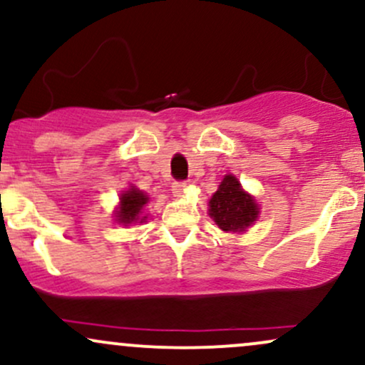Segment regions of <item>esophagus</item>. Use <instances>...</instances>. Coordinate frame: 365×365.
Listing matches in <instances>:
<instances>
[{
    "mask_svg": "<svg viewBox=\"0 0 365 365\" xmlns=\"http://www.w3.org/2000/svg\"><path fill=\"white\" fill-rule=\"evenodd\" d=\"M171 190H173L175 197H182L187 190V183L185 182H175L173 185H171Z\"/></svg>",
    "mask_w": 365,
    "mask_h": 365,
    "instance_id": "34e87169",
    "label": "esophagus"
}]
</instances>
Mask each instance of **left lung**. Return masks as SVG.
<instances>
[{
    "label": "left lung",
    "instance_id": "1",
    "mask_svg": "<svg viewBox=\"0 0 365 365\" xmlns=\"http://www.w3.org/2000/svg\"><path fill=\"white\" fill-rule=\"evenodd\" d=\"M209 216L226 233L245 232L257 220L259 204L242 188L233 175H226L209 200Z\"/></svg>",
    "mask_w": 365,
    "mask_h": 365
}]
</instances>
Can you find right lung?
<instances>
[{
    "instance_id": "add662e5",
    "label": "right lung",
    "mask_w": 365,
    "mask_h": 365,
    "mask_svg": "<svg viewBox=\"0 0 365 365\" xmlns=\"http://www.w3.org/2000/svg\"><path fill=\"white\" fill-rule=\"evenodd\" d=\"M149 202V195H145L144 192L139 188L132 187L128 190H125L120 195V204L115 211V221H118V225L128 226L145 221L144 206Z\"/></svg>"
}]
</instances>
